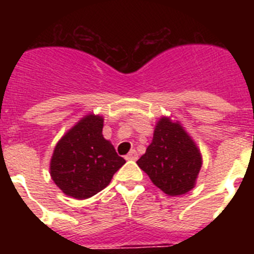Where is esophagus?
Listing matches in <instances>:
<instances>
[{
  "label": "esophagus",
  "mask_w": 254,
  "mask_h": 254,
  "mask_svg": "<svg viewBox=\"0 0 254 254\" xmlns=\"http://www.w3.org/2000/svg\"><path fill=\"white\" fill-rule=\"evenodd\" d=\"M137 158H138V154L136 150H131L128 154L126 155V159H127V160H137Z\"/></svg>",
  "instance_id": "34e87169"
}]
</instances>
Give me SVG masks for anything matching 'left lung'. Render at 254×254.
Here are the masks:
<instances>
[{
  "label": "left lung",
  "instance_id": "8db88e82",
  "mask_svg": "<svg viewBox=\"0 0 254 254\" xmlns=\"http://www.w3.org/2000/svg\"><path fill=\"white\" fill-rule=\"evenodd\" d=\"M137 165L164 193L181 196L196 185L202 156L179 122L161 117L155 126L151 143Z\"/></svg>",
  "mask_w": 254,
  "mask_h": 254
}]
</instances>
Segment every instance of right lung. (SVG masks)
I'll use <instances>...</instances> for the list:
<instances>
[{
  "label": "right lung",
  "instance_id": "obj_1",
  "mask_svg": "<svg viewBox=\"0 0 254 254\" xmlns=\"http://www.w3.org/2000/svg\"><path fill=\"white\" fill-rule=\"evenodd\" d=\"M102 116L87 114L64 133L51 159V177L64 194L85 199L104 190L126 160L103 137Z\"/></svg>",
  "mask_w": 254,
  "mask_h": 254
}]
</instances>
